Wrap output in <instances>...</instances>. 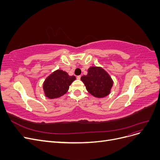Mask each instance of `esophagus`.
Returning <instances> with one entry per match:
<instances>
[{
    "label": "esophagus",
    "mask_w": 160,
    "mask_h": 160,
    "mask_svg": "<svg viewBox=\"0 0 160 160\" xmlns=\"http://www.w3.org/2000/svg\"><path fill=\"white\" fill-rule=\"evenodd\" d=\"M77 79H78V80H79V79H81V75H79V76H77Z\"/></svg>",
    "instance_id": "34e87169"
}]
</instances>
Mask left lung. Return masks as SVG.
<instances>
[{
	"label": "left lung",
	"mask_w": 160,
	"mask_h": 160,
	"mask_svg": "<svg viewBox=\"0 0 160 160\" xmlns=\"http://www.w3.org/2000/svg\"><path fill=\"white\" fill-rule=\"evenodd\" d=\"M81 80L86 89L96 98H103L111 93L113 81L102 67L92 66L88 69V75H83Z\"/></svg>",
	"instance_id": "obj_1"
}]
</instances>
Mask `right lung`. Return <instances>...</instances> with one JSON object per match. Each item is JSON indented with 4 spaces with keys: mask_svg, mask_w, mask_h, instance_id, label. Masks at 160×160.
Masks as SVG:
<instances>
[{
    "mask_svg": "<svg viewBox=\"0 0 160 160\" xmlns=\"http://www.w3.org/2000/svg\"><path fill=\"white\" fill-rule=\"evenodd\" d=\"M76 79L74 75H69L66 71L57 69L45 79L42 83L45 96L49 99H57L65 95L69 86Z\"/></svg>",
    "mask_w": 160,
    "mask_h": 160,
    "instance_id": "add662e5",
    "label": "right lung"
}]
</instances>
